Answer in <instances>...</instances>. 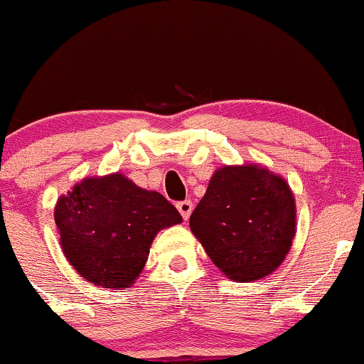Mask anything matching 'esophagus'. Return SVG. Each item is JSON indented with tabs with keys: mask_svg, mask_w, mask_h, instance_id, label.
<instances>
[{
	"mask_svg": "<svg viewBox=\"0 0 364 364\" xmlns=\"http://www.w3.org/2000/svg\"><path fill=\"white\" fill-rule=\"evenodd\" d=\"M177 210L181 212L183 220H187V218L191 217V213H193V203H191V201L177 203Z\"/></svg>",
	"mask_w": 364,
	"mask_h": 364,
	"instance_id": "34e87169",
	"label": "esophagus"
}]
</instances>
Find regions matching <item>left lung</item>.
Masks as SVG:
<instances>
[{
  "instance_id": "obj_1",
  "label": "left lung",
  "mask_w": 364,
  "mask_h": 364,
  "mask_svg": "<svg viewBox=\"0 0 364 364\" xmlns=\"http://www.w3.org/2000/svg\"><path fill=\"white\" fill-rule=\"evenodd\" d=\"M196 240L229 279L272 274L290 252L296 205L281 175L259 163L224 165L189 218Z\"/></svg>"
}]
</instances>
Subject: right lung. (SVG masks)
<instances>
[{
    "label": "right lung",
    "instance_id": "obj_1",
    "mask_svg": "<svg viewBox=\"0 0 364 364\" xmlns=\"http://www.w3.org/2000/svg\"><path fill=\"white\" fill-rule=\"evenodd\" d=\"M57 230L65 259L100 288H128L146 265L152 240L182 222L163 194L123 173L85 177L57 199Z\"/></svg>",
    "mask_w": 364,
    "mask_h": 364
}]
</instances>
